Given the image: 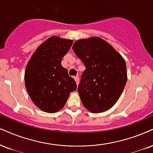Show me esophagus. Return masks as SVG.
I'll return each mask as SVG.
<instances>
[{
  "instance_id": "34e87169",
  "label": "esophagus",
  "mask_w": 153,
  "mask_h": 153,
  "mask_svg": "<svg viewBox=\"0 0 153 153\" xmlns=\"http://www.w3.org/2000/svg\"><path fill=\"white\" fill-rule=\"evenodd\" d=\"M74 80H75V82H76L77 85H79V77L75 76L74 77Z\"/></svg>"
}]
</instances>
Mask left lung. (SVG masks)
Segmentation results:
<instances>
[{
  "label": "left lung",
  "mask_w": 153,
  "mask_h": 153,
  "mask_svg": "<svg viewBox=\"0 0 153 153\" xmlns=\"http://www.w3.org/2000/svg\"><path fill=\"white\" fill-rule=\"evenodd\" d=\"M72 50L86 67L77 89L83 105L94 114L108 110L127 82L125 60L100 37L79 39Z\"/></svg>",
  "instance_id": "obj_1"
}]
</instances>
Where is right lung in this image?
Returning <instances> with one entry per match:
<instances>
[{
	"instance_id": "add662e5",
	"label": "right lung",
	"mask_w": 153,
	"mask_h": 153,
	"mask_svg": "<svg viewBox=\"0 0 153 153\" xmlns=\"http://www.w3.org/2000/svg\"><path fill=\"white\" fill-rule=\"evenodd\" d=\"M73 41L52 37L38 47L28 62L25 74V87L36 106L55 113L65 106L76 83L61 65Z\"/></svg>"
}]
</instances>
